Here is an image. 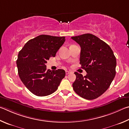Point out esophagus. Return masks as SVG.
Returning <instances> with one entry per match:
<instances>
[{
	"mask_svg": "<svg viewBox=\"0 0 129 129\" xmlns=\"http://www.w3.org/2000/svg\"><path fill=\"white\" fill-rule=\"evenodd\" d=\"M70 73H71L70 71H66V75H68V74H70Z\"/></svg>",
	"mask_w": 129,
	"mask_h": 129,
	"instance_id": "1",
	"label": "esophagus"
}]
</instances>
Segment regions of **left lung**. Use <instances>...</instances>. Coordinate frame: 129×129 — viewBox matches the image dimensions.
I'll list each match as a JSON object with an SVG mask.
<instances>
[{
	"mask_svg": "<svg viewBox=\"0 0 129 129\" xmlns=\"http://www.w3.org/2000/svg\"><path fill=\"white\" fill-rule=\"evenodd\" d=\"M81 47L80 64L87 75L75 72L73 89L87 100L99 98L107 91L116 75V59L107 44L92 34L72 37Z\"/></svg>",
	"mask_w": 129,
	"mask_h": 129,
	"instance_id": "8db88e82",
	"label": "left lung"
}]
</instances>
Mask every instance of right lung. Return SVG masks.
Instances as JSON below:
<instances>
[{"label": "right lung", "instance_id": "add662e5", "mask_svg": "<svg viewBox=\"0 0 129 129\" xmlns=\"http://www.w3.org/2000/svg\"><path fill=\"white\" fill-rule=\"evenodd\" d=\"M64 41L65 37L42 35L28 41L19 51L16 60L19 76L35 95L46 96L54 93L64 78V70L51 71L45 65Z\"/></svg>", "mask_w": 129, "mask_h": 129}]
</instances>
